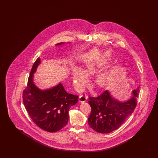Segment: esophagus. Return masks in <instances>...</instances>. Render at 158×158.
<instances>
[{
	"label": "esophagus",
	"mask_w": 158,
	"mask_h": 158,
	"mask_svg": "<svg viewBox=\"0 0 158 158\" xmlns=\"http://www.w3.org/2000/svg\"><path fill=\"white\" fill-rule=\"evenodd\" d=\"M87 98H88V97L86 95H81L79 97V101L81 103L85 102L87 100Z\"/></svg>",
	"instance_id": "obj_1"
}]
</instances>
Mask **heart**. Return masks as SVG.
I'll list each match as a JSON object with an SVG mask.
<instances>
[{
    "instance_id": "heart-1",
    "label": "heart",
    "mask_w": 158,
    "mask_h": 158,
    "mask_svg": "<svg viewBox=\"0 0 158 158\" xmlns=\"http://www.w3.org/2000/svg\"><path fill=\"white\" fill-rule=\"evenodd\" d=\"M99 60H93L87 62L85 65V72L87 74H93L99 68ZM113 69L105 71L98 74L96 78V82L98 85L101 87H104L108 84L111 77V73ZM73 78L74 84L78 89L84 88L87 83V78L82 69L77 68L74 69L73 73Z\"/></svg>"
}]
</instances>
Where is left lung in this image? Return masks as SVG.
I'll list each match as a JSON object with an SVG mask.
<instances>
[{"label": "left lung", "instance_id": "8db88e82", "mask_svg": "<svg viewBox=\"0 0 158 158\" xmlns=\"http://www.w3.org/2000/svg\"><path fill=\"white\" fill-rule=\"evenodd\" d=\"M139 87L133 91L134 97L125 102L114 100L107 90L97 97H89L91 110L88 124L95 131L109 133L118 129L132 114L137 104Z\"/></svg>", "mask_w": 158, "mask_h": 158}]
</instances>
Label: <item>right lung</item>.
<instances>
[{"label":"right lung","mask_w":158,"mask_h":158,"mask_svg":"<svg viewBox=\"0 0 158 158\" xmlns=\"http://www.w3.org/2000/svg\"><path fill=\"white\" fill-rule=\"evenodd\" d=\"M40 63L38 58L31 68L27 87L23 92V103L30 118L38 127L48 132H56L67 124L68 111L77 103L78 96L68 93L61 84L47 90H40L36 87L33 82V74Z\"/></svg>","instance_id":"obj_1"}]
</instances>
